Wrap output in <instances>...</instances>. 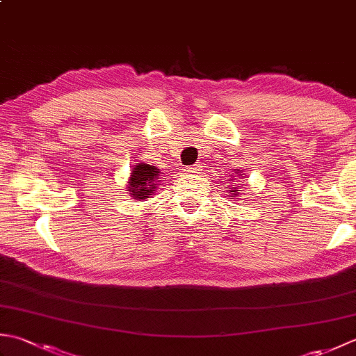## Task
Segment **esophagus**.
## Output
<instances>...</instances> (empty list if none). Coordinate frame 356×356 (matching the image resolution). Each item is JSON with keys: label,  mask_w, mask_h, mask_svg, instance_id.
I'll list each match as a JSON object with an SVG mask.
<instances>
[{"label": "esophagus", "mask_w": 356, "mask_h": 356, "mask_svg": "<svg viewBox=\"0 0 356 356\" xmlns=\"http://www.w3.org/2000/svg\"><path fill=\"white\" fill-rule=\"evenodd\" d=\"M186 174H190V176H194V174H199L200 171V165H191V166H186L184 170Z\"/></svg>", "instance_id": "1"}]
</instances>
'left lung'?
<instances>
[{
  "mask_svg": "<svg viewBox=\"0 0 356 356\" xmlns=\"http://www.w3.org/2000/svg\"><path fill=\"white\" fill-rule=\"evenodd\" d=\"M234 172H238V179H241V177H245V174H241V171H234ZM231 184L234 182V180H236V176H232L231 179ZM226 188H228V191H229V195H231V197L234 199V197H238V195H240V193L238 191H241V186H237V185H232V186H226Z\"/></svg>",
  "mask_w": 356,
  "mask_h": 356,
  "instance_id": "1",
  "label": "left lung"
}]
</instances>
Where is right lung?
I'll list each match as a JSON object with an SVG mask.
<instances>
[{
    "label": "right lung",
    "mask_w": 356,
    "mask_h": 356,
    "mask_svg": "<svg viewBox=\"0 0 356 356\" xmlns=\"http://www.w3.org/2000/svg\"><path fill=\"white\" fill-rule=\"evenodd\" d=\"M159 176H161V170L156 168V166L145 162L136 163L131 168L130 177H128L127 182V191L130 194V197L134 200H145L153 197L159 182H161Z\"/></svg>",
    "instance_id": "1"
}]
</instances>
